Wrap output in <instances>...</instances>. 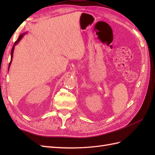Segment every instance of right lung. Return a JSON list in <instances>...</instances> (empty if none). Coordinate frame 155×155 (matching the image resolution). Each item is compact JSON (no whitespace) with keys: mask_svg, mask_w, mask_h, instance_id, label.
Masks as SVG:
<instances>
[{"mask_svg":"<svg viewBox=\"0 0 155 155\" xmlns=\"http://www.w3.org/2000/svg\"><path fill=\"white\" fill-rule=\"evenodd\" d=\"M25 34H26V32H25V33H23V34H22V35H20V36H19V37H18V38L17 39V41H16L15 42L14 45H13L12 48V51H11V62H10L9 65H8V68H9V67H10V66H11V62H12V57H13V52H14V48H15V46H16V45H17V44L18 43L19 41L21 40V39H22V37H23V36H24Z\"/></svg>","mask_w":155,"mask_h":155,"instance_id":"obj_1","label":"right lung"}]
</instances>
